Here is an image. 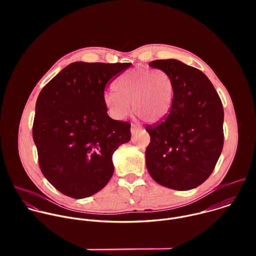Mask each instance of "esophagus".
Wrapping results in <instances>:
<instances>
[{"label": "esophagus", "instance_id": "esophagus-1", "mask_svg": "<svg viewBox=\"0 0 256 256\" xmlns=\"http://www.w3.org/2000/svg\"><path fill=\"white\" fill-rule=\"evenodd\" d=\"M140 128L138 126H136V124H132V128H130V132H132V134H134L136 130H138Z\"/></svg>", "mask_w": 256, "mask_h": 256}]
</instances>
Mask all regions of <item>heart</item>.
Here are the masks:
<instances>
[{"mask_svg":"<svg viewBox=\"0 0 256 256\" xmlns=\"http://www.w3.org/2000/svg\"><path fill=\"white\" fill-rule=\"evenodd\" d=\"M116 92H107L104 102L116 120H124L132 112L148 122L163 120L170 112L174 85L167 72L160 68H136L120 76Z\"/></svg>","mask_w":256,"mask_h":256,"instance_id":"heart-1","label":"heart"}]
</instances>
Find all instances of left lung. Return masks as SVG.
I'll return each mask as SVG.
<instances>
[{"mask_svg":"<svg viewBox=\"0 0 256 256\" xmlns=\"http://www.w3.org/2000/svg\"><path fill=\"white\" fill-rule=\"evenodd\" d=\"M174 85L169 114L146 126L151 142L146 165L157 184L176 190L198 188L214 169L224 144V109L204 72L177 60H157Z\"/></svg>","mask_w":256,"mask_h":256,"instance_id":"8db88e82","label":"left lung"}]
</instances>
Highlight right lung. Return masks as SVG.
I'll use <instances>...</instances> for the list:
<instances>
[{
    "label": "right lung",
    "mask_w": 256,
    "mask_h": 256,
    "mask_svg": "<svg viewBox=\"0 0 256 256\" xmlns=\"http://www.w3.org/2000/svg\"><path fill=\"white\" fill-rule=\"evenodd\" d=\"M130 62L66 66L42 90L32 128L44 177L62 194L84 198L110 180L112 154L130 138V124L107 114L104 90Z\"/></svg>",
    "instance_id": "right-lung-1"
}]
</instances>
